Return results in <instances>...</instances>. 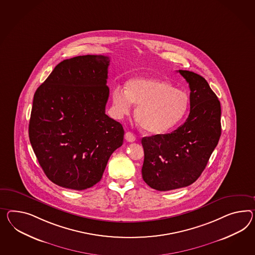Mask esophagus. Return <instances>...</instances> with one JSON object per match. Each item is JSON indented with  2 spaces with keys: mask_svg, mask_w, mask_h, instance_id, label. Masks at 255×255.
I'll list each match as a JSON object with an SVG mask.
<instances>
[{
  "mask_svg": "<svg viewBox=\"0 0 255 255\" xmlns=\"http://www.w3.org/2000/svg\"><path fill=\"white\" fill-rule=\"evenodd\" d=\"M125 138H126V140L128 141V142H133V141L136 140L135 135H134L133 133H131V132H127L126 135H125Z\"/></svg>",
  "mask_w": 255,
  "mask_h": 255,
  "instance_id": "esophagus-1",
  "label": "esophagus"
}]
</instances>
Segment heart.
<instances>
[{
    "label": "heart",
    "mask_w": 255,
    "mask_h": 255,
    "mask_svg": "<svg viewBox=\"0 0 255 255\" xmlns=\"http://www.w3.org/2000/svg\"><path fill=\"white\" fill-rule=\"evenodd\" d=\"M114 111L118 118L128 115L132 104L137 105L135 118L145 132L163 134L178 124L189 109V95L162 79H132L127 90L113 92Z\"/></svg>",
    "instance_id": "obj_1"
}]
</instances>
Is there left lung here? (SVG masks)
I'll list each match as a JSON object with an SVG mask.
<instances>
[{
    "instance_id": "1",
    "label": "left lung",
    "mask_w": 255,
    "mask_h": 255,
    "mask_svg": "<svg viewBox=\"0 0 255 255\" xmlns=\"http://www.w3.org/2000/svg\"><path fill=\"white\" fill-rule=\"evenodd\" d=\"M178 72L189 83V118L171 133L141 138L142 178L160 191L195 182L221 136V105L216 93L202 76L187 70Z\"/></svg>"
}]
</instances>
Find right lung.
Instances as JSON below:
<instances>
[{
  "label": "right lung",
  "instance_id": "obj_1",
  "mask_svg": "<svg viewBox=\"0 0 255 255\" xmlns=\"http://www.w3.org/2000/svg\"><path fill=\"white\" fill-rule=\"evenodd\" d=\"M110 59L82 55L54 67L34 94L29 140L52 182L83 190L98 183L124 128L105 115Z\"/></svg>",
  "mask_w": 255,
  "mask_h": 255
}]
</instances>
